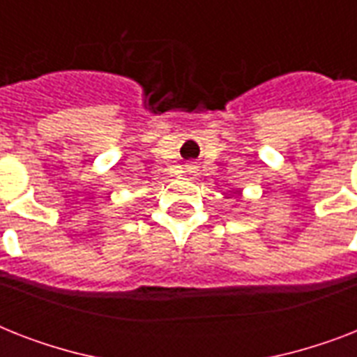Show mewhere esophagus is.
I'll use <instances>...</instances> for the list:
<instances>
[{"mask_svg": "<svg viewBox=\"0 0 357 357\" xmlns=\"http://www.w3.org/2000/svg\"><path fill=\"white\" fill-rule=\"evenodd\" d=\"M195 170V167H187V172H192Z\"/></svg>", "mask_w": 357, "mask_h": 357, "instance_id": "34e87169", "label": "esophagus"}]
</instances>
